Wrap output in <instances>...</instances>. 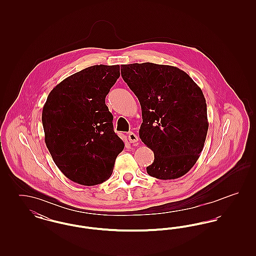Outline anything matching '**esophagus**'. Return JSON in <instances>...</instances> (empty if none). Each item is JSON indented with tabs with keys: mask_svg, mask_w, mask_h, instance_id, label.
Segmentation results:
<instances>
[{
	"mask_svg": "<svg viewBox=\"0 0 256 256\" xmlns=\"http://www.w3.org/2000/svg\"><path fill=\"white\" fill-rule=\"evenodd\" d=\"M128 141H130V143H136V142H138V136L134 134V132H130V134H128Z\"/></svg>",
	"mask_w": 256,
	"mask_h": 256,
	"instance_id": "34e87169",
	"label": "esophagus"
}]
</instances>
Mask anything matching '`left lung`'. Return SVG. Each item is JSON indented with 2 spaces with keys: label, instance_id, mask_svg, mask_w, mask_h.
Here are the masks:
<instances>
[{
  "label": "left lung",
  "instance_id": "1",
  "mask_svg": "<svg viewBox=\"0 0 256 256\" xmlns=\"http://www.w3.org/2000/svg\"><path fill=\"white\" fill-rule=\"evenodd\" d=\"M122 80L142 110L139 136L154 154L146 172L158 180L187 174L202 152L208 130L206 98L182 70L150 62L121 66Z\"/></svg>",
  "mask_w": 256,
  "mask_h": 256
}]
</instances>
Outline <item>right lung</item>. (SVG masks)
Listing matches in <instances>:
<instances>
[{
	"label": "right lung",
	"instance_id": "right-lung-1",
	"mask_svg": "<svg viewBox=\"0 0 256 256\" xmlns=\"http://www.w3.org/2000/svg\"><path fill=\"white\" fill-rule=\"evenodd\" d=\"M119 76V65L88 67L56 86L43 106L46 146L58 169L74 182L92 186L106 182L124 150L106 104Z\"/></svg>",
	"mask_w": 256,
	"mask_h": 256
}]
</instances>
